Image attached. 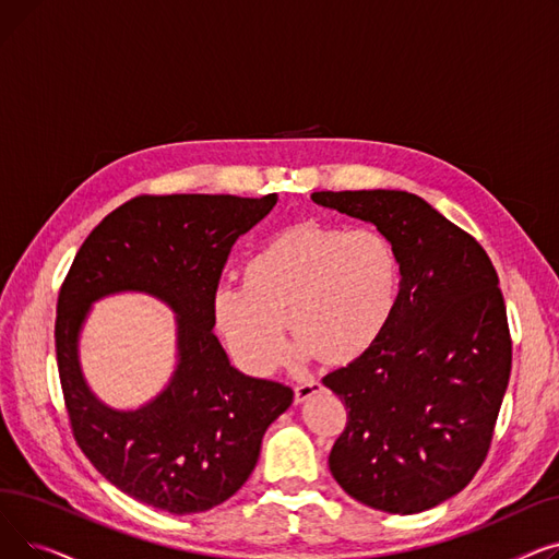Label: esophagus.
<instances>
[{
	"label": "esophagus",
	"mask_w": 559,
	"mask_h": 559,
	"mask_svg": "<svg viewBox=\"0 0 559 559\" xmlns=\"http://www.w3.org/2000/svg\"><path fill=\"white\" fill-rule=\"evenodd\" d=\"M321 390H324V385H321L319 380H304V383H299V385L295 388V396H297V403H304V401H308L310 396L319 394Z\"/></svg>",
	"instance_id": "obj_1"
}]
</instances>
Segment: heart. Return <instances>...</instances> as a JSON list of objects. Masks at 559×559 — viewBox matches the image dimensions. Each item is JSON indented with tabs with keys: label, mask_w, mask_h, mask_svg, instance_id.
Returning a JSON list of instances; mask_svg holds the SVG:
<instances>
[{
	"label": "heart",
	"mask_w": 559,
	"mask_h": 559,
	"mask_svg": "<svg viewBox=\"0 0 559 559\" xmlns=\"http://www.w3.org/2000/svg\"><path fill=\"white\" fill-rule=\"evenodd\" d=\"M242 283L217 287L213 314L238 362L270 376L289 354L287 324L301 358L362 356L396 312L401 272L383 233L297 224L245 260Z\"/></svg>",
	"instance_id": "1"
}]
</instances>
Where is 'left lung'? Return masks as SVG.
Listing matches in <instances>:
<instances>
[{
    "label": "left lung",
    "mask_w": 559,
    "mask_h": 559,
    "mask_svg": "<svg viewBox=\"0 0 559 559\" xmlns=\"http://www.w3.org/2000/svg\"><path fill=\"white\" fill-rule=\"evenodd\" d=\"M312 201L373 224L401 272L385 333L324 376L348 409L331 474L373 510H430L476 476L508 390L512 342L496 270L472 235L417 194L346 190Z\"/></svg>",
    "instance_id": "obj_1"
}]
</instances>
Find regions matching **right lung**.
<instances>
[{
    "label": "right lung",
    "instance_id": "right-lung-1",
    "mask_svg": "<svg viewBox=\"0 0 559 559\" xmlns=\"http://www.w3.org/2000/svg\"><path fill=\"white\" fill-rule=\"evenodd\" d=\"M276 194H142L99 222L81 245L56 306V360L79 449L140 503L205 512L251 476L262 435L292 405L283 383L228 362L213 333V297L240 235L267 217ZM142 290L177 314L170 383L135 411L106 406L86 388L78 337L95 300Z\"/></svg>",
    "mask_w": 559,
    "mask_h": 559
}]
</instances>
